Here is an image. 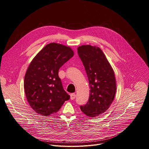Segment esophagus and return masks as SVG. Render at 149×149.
I'll return each instance as SVG.
<instances>
[{"mask_svg":"<svg viewBox=\"0 0 149 149\" xmlns=\"http://www.w3.org/2000/svg\"><path fill=\"white\" fill-rule=\"evenodd\" d=\"M75 97H76V95H75V94H74V93H72L70 95L71 100H74L75 98Z\"/></svg>","mask_w":149,"mask_h":149,"instance_id":"34e87169","label":"esophagus"}]
</instances>
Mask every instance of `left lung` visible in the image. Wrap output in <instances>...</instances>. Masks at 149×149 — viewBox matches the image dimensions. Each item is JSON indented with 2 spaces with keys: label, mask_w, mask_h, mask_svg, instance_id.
Segmentation results:
<instances>
[{
  "label": "left lung",
  "mask_w": 149,
  "mask_h": 149,
  "mask_svg": "<svg viewBox=\"0 0 149 149\" xmlns=\"http://www.w3.org/2000/svg\"><path fill=\"white\" fill-rule=\"evenodd\" d=\"M77 49L90 88L88 101L86 105H80V109L87 116H99L108 110L114 100L116 92L114 72L99 47L87 45Z\"/></svg>",
  "instance_id": "obj_1"
}]
</instances>
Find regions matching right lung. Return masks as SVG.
Instances as JSON below:
<instances>
[{"label": "right lung", "mask_w": 149, "mask_h": 149, "mask_svg": "<svg viewBox=\"0 0 149 149\" xmlns=\"http://www.w3.org/2000/svg\"><path fill=\"white\" fill-rule=\"evenodd\" d=\"M73 56L70 47L51 43L31 62L25 75L24 89L28 102L38 114L48 116L56 113L70 99L63 88L58 71Z\"/></svg>", "instance_id": "obj_1"}]
</instances>
